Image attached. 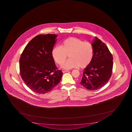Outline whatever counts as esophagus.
<instances>
[{"instance_id":"34e87169","label":"esophagus","mask_w":132,"mask_h":132,"mask_svg":"<svg viewBox=\"0 0 132 132\" xmlns=\"http://www.w3.org/2000/svg\"><path fill=\"white\" fill-rule=\"evenodd\" d=\"M62 71L63 72H69V71L67 70L62 69Z\"/></svg>"}]
</instances>
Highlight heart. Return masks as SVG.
Here are the masks:
<instances>
[{
	"label": "heart",
	"instance_id": "1",
	"mask_svg": "<svg viewBox=\"0 0 132 132\" xmlns=\"http://www.w3.org/2000/svg\"><path fill=\"white\" fill-rule=\"evenodd\" d=\"M69 59L62 65L65 69L79 67L84 68L92 62L94 55V48L91 43L83 42L78 38L71 37L63 41L61 47H56L52 50V56L59 65H62L67 59Z\"/></svg>",
	"mask_w": 132,
	"mask_h": 132
}]
</instances>
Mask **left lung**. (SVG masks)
<instances>
[{
  "label": "left lung",
  "instance_id": "left-lung-1",
  "mask_svg": "<svg viewBox=\"0 0 132 132\" xmlns=\"http://www.w3.org/2000/svg\"><path fill=\"white\" fill-rule=\"evenodd\" d=\"M94 55L92 62L84 69L80 83L90 90L100 89L111 77L113 66L112 54L104 43L95 37L92 44Z\"/></svg>",
  "mask_w": 132,
  "mask_h": 132
}]
</instances>
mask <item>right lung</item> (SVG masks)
I'll return each mask as SVG.
<instances>
[{
    "mask_svg": "<svg viewBox=\"0 0 132 132\" xmlns=\"http://www.w3.org/2000/svg\"><path fill=\"white\" fill-rule=\"evenodd\" d=\"M56 36L50 34L36 36L20 56L21 77L26 85L36 93L51 91L61 79L62 72L56 67L52 56Z\"/></svg>",
    "mask_w": 132,
    "mask_h": 132,
    "instance_id": "obj_1",
    "label": "right lung"
}]
</instances>
